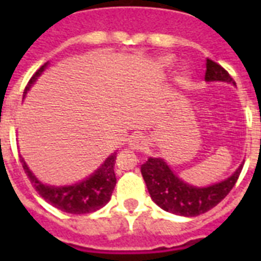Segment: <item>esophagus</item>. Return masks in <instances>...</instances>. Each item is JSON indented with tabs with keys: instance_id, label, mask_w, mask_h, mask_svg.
I'll use <instances>...</instances> for the list:
<instances>
[{
	"instance_id": "34e87169",
	"label": "esophagus",
	"mask_w": 261,
	"mask_h": 261,
	"mask_svg": "<svg viewBox=\"0 0 261 261\" xmlns=\"http://www.w3.org/2000/svg\"><path fill=\"white\" fill-rule=\"evenodd\" d=\"M146 139L142 135H133L128 141V145H130L131 149H135V150H141V149H145L146 146Z\"/></svg>"
}]
</instances>
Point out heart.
I'll list each match as a JSON object with an SVG mask.
<instances>
[{"label": "heart", "instance_id": "obj_1", "mask_svg": "<svg viewBox=\"0 0 261 261\" xmlns=\"http://www.w3.org/2000/svg\"><path fill=\"white\" fill-rule=\"evenodd\" d=\"M163 61H164V62H169V61H171V59H169V58H164Z\"/></svg>", "mask_w": 261, "mask_h": 261}]
</instances>
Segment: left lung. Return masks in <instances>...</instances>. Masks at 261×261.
<instances>
[{
  "label": "left lung",
  "mask_w": 261,
  "mask_h": 261,
  "mask_svg": "<svg viewBox=\"0 0 261 261\" xmlns=\"http://www.w3.org/2000/svg\"><path fill=\"white\" fill-rule=\"evenodd\" d=\"M204 80L207 83L222 81L236 85L230 74L221 65L208 58L206 61ZM243 165L244 164H241L230 177L208 187H194L187 184L171 171V168L168 167V164L163 159L150 157L141 167V172L146 182L147 191L157 206L172 214L196 217L211 210L222 199H225L234 187Z\"/></svg>",
  "instance_id": "obj_1"
}]
</instances>
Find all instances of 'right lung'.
Masks as SVG:
<instances>
[{
    "instance_id": "add662e5",
    "label": "right lung",
    "mask_w": 261,
    "mask_h": 261,
    "mask_svg": "<svg viewBox=\"0 0 261 261\" xmlns=\"http://www.w3.org/2000/svg\"><path fill=\"white\" fill-rule=\"evenodd\" d=\"M48 62L44 63L32 77L30 83L27 84L24 94L30 90V88L35 84L38 77L42 74L47 67ZM116 151L108 157L101 164V167L97 171H94L89 177L80 182H75L73 186H47L39 181L36 176L30 171V168L25 164L24 159L20 155V161L22 164L24 172L27 173L30 181L38 191V194L42 196L47 203H50L58 210L69 213V214H88L101 208L110 202L111 195L116 186V176H115V160H116Z\"/></svg>"
}]
</instances>
